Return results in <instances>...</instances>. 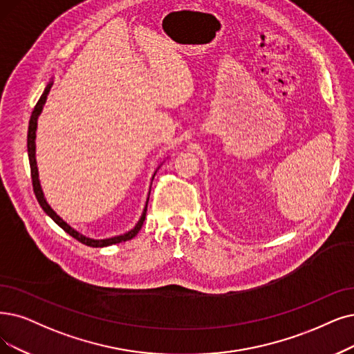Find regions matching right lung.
Wrapping results in <instances>:
<instances>
[{"label": "right lung", "mask_w": 354, "mask_h": 354, "mask_svg": "<svg viewBox=\"0 0 354 354\" xmlns=\"http://www.w3.org/2000/svg\"><path fill=\"white\" fill-rule=\"evenodd\" d=\"M53 86V80L49 81V84L46 86L44 94L40 95L39 102L36 103L33 111H32V116H30V122H29V131H27V152H29V162H30V173H32V181H33V190H35V194H36V199L39 202V205L41 206V209H44L46 212V215L50 216L55 223H58L61 228L69 234L71 236H74L75 239H78L80 243L86 244L88 247H107V245H113V244H119L122 241H128V239H132L138 232L139 230L142 228L144 225V221H145V216H147V207H148V201H149V193H148V197H147V202H145V207L142 210V215H140L138 223L133 226V228L128 232L124 234H120V235H115V236H110V238H104V239H94V238H88L86 235L80 234L77 230H74L73 226H69L56 212L50 207V205L46 202V197L44 194V190H41V186H40V180H39V169H37V162H36V131H37V119L40 116L41 110H44V106L46 103V98H48V94L50 91ZM160 168V167H158ZM157 168V169H158ZM157 173V171H155ZM155 173L152 176V180L155 177ZM152 185V183H151Z\"/></svg>", "instance_id": "right-lung-1"}]
</instances>
